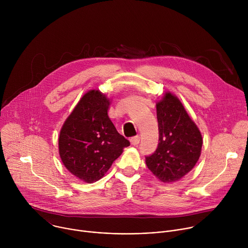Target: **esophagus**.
Segmentation results:
<instances>
[{
  "mask_svg": "<svg viewBox=\"0 0 248 248\" xmlns=\"http://www.w3.org/2000/svg\"><path fill=\"white\" fill-rule=\"evenodd\" d=\"M129 141H130L131 145H137L139 143V141H140V137L138 135L137 136H133V137H131L129 139Z\"/></svg>",
  "mask_w": 248,
  "mask_h": 248,
  "instance_id": "34e87169",
  "label": "esophagus"
}]
</instances>
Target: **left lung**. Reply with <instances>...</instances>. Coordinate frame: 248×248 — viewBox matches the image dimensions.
<instances>
[{"instance_id": "1", "label": "left lung", "mask_w": 248, "mask_h": 248, "mask_svg": "<svg viewBox=\"0 0 248 248\" xmlns=\"http://www.w3.org/2000/svg\"><path fill=\"white\" fill-rule=\"evenodd\" d=\"M159 143L145 157L152 173L163 183H174L189 172L197 163L202 136L179 98L167 92L157 102Z\"/></svg>"}]
</instances>
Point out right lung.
Masks as SVG:
<instances>
[{"instance_id":"1","label":"right lung","mask_w":248,"mask_h":248,"mask_svg":"<svg viewBox=\"0 0 248 248\" xmlns=\"http://www.w3.org/2000/svg\"><path fill=\"white\" fill-rule=\"evenodd\" d=\"M110 103L99 90L88 91L60 132L59 153L62 164L87 184L103 178L124 148L130 144L108 116Z\"/></svg>"}]
</instances>
